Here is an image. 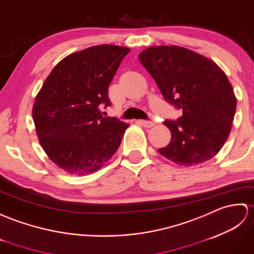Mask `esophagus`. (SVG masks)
Instances as JSON below:
<instances>
[{"mask_svg":"<svg viewBox=\"0 0 254 254\" xmlns=\"http://www.w3.org/2000/svg\"><path fill=\"white\" fill-rule=\"evenodd\" d=\"M138 123L140 125H142L143 127H146V128H151L154 126V123H152L150 121H138Z\"/></svg>","mask_w":254,"mask_h":254,"instance_id":"esophagus-1","label":"esophagus"}]
</instances>
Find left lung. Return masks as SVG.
<instances>
[{
	"mask_svg": "<svg viewBox=\"0 0 254 254\" xmlns=\"http://www.w3.org/2000/svg\"><path fill=\"white\" fill-rule=\"evenodd\" d=\"M139 61L166 102L183 111L177 121L164 122L172 139L159 153L183 166L211 160L228 138L237 105L225 72L205 56L177 46L148 48Z\"/></svg>",
	"mask_w": 254,
	"mask_h": 254,
	"instance_id": "obj_1",
	"label": "left lung"
}]
</instances>
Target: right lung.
Listing matches in <instances>:
<instances>
[{
  "mask_svg": "<svg viewBox=\"0 0 254 254\" xmlns=\"http://www.w3.org/2000/svg\"><path fill=\"white\" fill-rule=\"evenodd\" d=\"M129 52L102 44L72 53L39 91L32 109L37 134L50 160L67 173L98 171L120 146L129 125L103 116L101 108L111 105L109 86Z\"/></svg>",
  "mask_w": 254,
  "mask_h": 254,
  "instance_id": "add662e5",
  "label": "right lung"
}]
</instances>
